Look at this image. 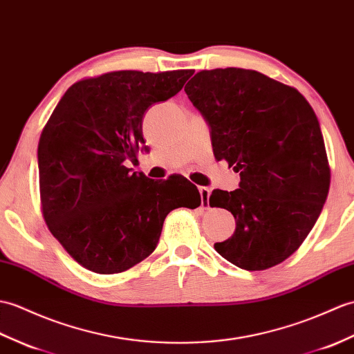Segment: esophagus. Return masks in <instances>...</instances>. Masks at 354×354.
I'll use <instances>...</instances> for the list:
<instances>
[{
	"instance_id": "1",
	"label": "esophagus",
	"mask_w": 354,
	"mask_h": 354,
	"mask_svg": "<svg viewBox=\"0 0 354 354\" xmlns=\"http://www.w3.org/2000/svg\"><path fill=\"white\" fill-rule=\"evenodd\" d=\"M199 193H201V205L202 208H208V203H209V194H211V190L207 187H199Z\"/></svg>"
}]
</instances>
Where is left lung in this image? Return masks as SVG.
<instances>
[{
  "mask_svg": "<svg viewBox=\"0 0 354 354\" xmlns=\"http://www.w3.org/2000/svg\"><path fill=\"white\" fill-rule=\"evenodd\" d=\"M184 90L208 122L216 160L241 178L209 196L236 223L214 249L243 270L281 264L314 227L330 185L314 110L299 90L250 69L201 71Z\"/></svg>",
  "mask_w": 354,
  "mask_h": 354,
  "instance_id": "left-lung-1",
  "label": "left lung"
}]
</instances>
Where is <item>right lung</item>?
<instances>
[{"instance_id":"1","label":"right lung","mask_w":354,"mask_h":354,"mask_svg":"<svg viewBox=\"0 0 354 354\" xmlns=\"http://www.w3.org/2000/svg\"><path fill=\"white\" fill-rule=\"evenodd\" d=\"M193 75L116 71L72 84L37 147L40 202L48 229L80 266L122 273L155 250L164 218L197 208L201 194L183 176L162 183L131 174L145 146L146 110L167 101Z\"/></svg>"}]
</instances>
